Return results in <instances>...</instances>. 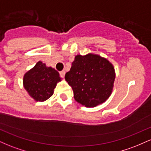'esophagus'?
Masks as SVG:
<instances>
[{
    "label": "esophagus",
    "instance_id": "34e87169",
    "mask_svg": "<svg viewBox=\"0 0 151 151\" xmlns=\"http://www.w3.org/2000/svg\"><path fill=\"white\" fill-rule=\"evenodd\" d=\"M60 76H61L62 78H64V77H65V70L61 71V72H60Z\"/></svg>",
    "mask_w": 151,
    "mask_h": 151
}]
</instances>
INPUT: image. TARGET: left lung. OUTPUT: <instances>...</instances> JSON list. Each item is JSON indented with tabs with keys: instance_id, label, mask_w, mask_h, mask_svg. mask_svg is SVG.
<instances>
[{
	"instance_id": "left-lung-1",
	"label": "left lung",
	"mask_w": 151,
	"mask_h": 151,
	"mask_svg": "<svg viewBox=\"0 0 151 151\" xmlns=\"http://www.w3.org/2000/svg\"><path fill=\"white\" fill-rule=\"evenodd\" d=\"M116 73L107 59L96 54L77 55L65 80L71 86L74 98L86 107L101 104L111 94Z\"/></svg>"
}]
</instances>
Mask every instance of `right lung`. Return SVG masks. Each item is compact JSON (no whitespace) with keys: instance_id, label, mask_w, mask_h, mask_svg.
Listing matches in <instances>:
<instances>
[{"instance_id":"add662e5","label":"right lung","mask_w":151,"mask_h":151,"mask_svg":"<svg viewBox=\"0 0 151 151\" xmlns=\"http://www.w3.org/2000/svg\"><path fill=\"white\" fill-rule=\"evenodd\" d=\"M62 81L60 74L51 67L39 61L24 74L23 86L36 101H45L52 96L57 84Z\"/></svg>"}]
</instances>
